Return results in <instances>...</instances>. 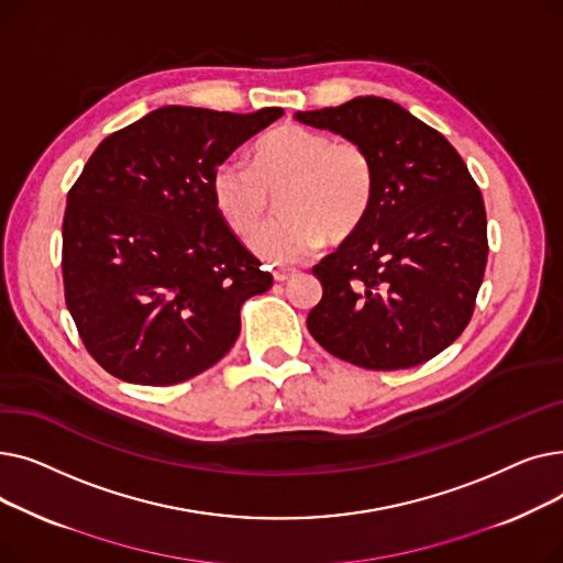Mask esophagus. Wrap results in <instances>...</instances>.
Wrapping results in <instances>:
<instances>
[{
  "label": "esophagus",
  "instance_id": "1",
  "mask_svg": "<svg viewBox=\"0 0 563 563\" xmlns=\"http://www.w3.org/2000/svg\"><path fill=\"white\" fill-rule=\"evenodd\" d=\"M291 276H294V269H289V266H280V269H274V278L278 283H283V280L291 278Z\"/></svg>",
  "mask_w": 563,
  "mask_h": 563
}]
</instances>
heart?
Masks as SVG:
<instances>
[{"label": "heart", "instance_id": "1", "mask_svg": "<svg viewBox=\"0 0 563 563\" xmlns=\"http://www.w3.org/2000/svg\"><path fill=\"white\" fill-rule=\"evenodd\" d=\"M212 200L225 225L251 236L278 194L280 214L253 240V251L274 264L299 262L323 236L356 230L376 196V162L361 141L333 139L287 125L260 139L253 162L225 159L212 173Z\"/></svg>", "mask_w": 563, "mask_h": 563}]
</instances>
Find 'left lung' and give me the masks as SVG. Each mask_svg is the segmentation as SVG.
I'll list each match as a JSON object with an SVG mask.
<instances>
[{
    "mask_svg": "<svg viewBox=\"0 0 563 563\" xmlns=\"http://www.w3.org/2000/svg\"><path fill=\"white\" fill-rule=\"evenodd\" d=\"M361 141L376 162L365 221L312 274L321 301L310 335L333 356L376 372L416 367L470 323L488 260L477 183L438 130L386 98L294 113Z\"/></svg>",
    "mask_w": 563,
    "mask_h": 563,
    "instance_id": "obj_1",
    "label": "left lung"
}]
</instances>
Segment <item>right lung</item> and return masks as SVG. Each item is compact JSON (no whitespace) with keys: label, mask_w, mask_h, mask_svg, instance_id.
<instances>
[{"label":"right lung","mask_w":563,"mask_h":563,"mask_svg":"<svg viewBox=\"0 0 563 563\" xmlns=\"http://www.w3.org/2000/svg\"><path fill=\"white\" fill-rule=\"evenodd\" d=\"M283 115L162 107L109 134L68 191L64 291L111 376L175 386L217 365L274 276L212 200V173Z\"/></svg>","instance_id":"obj_1"}]
</instances>
